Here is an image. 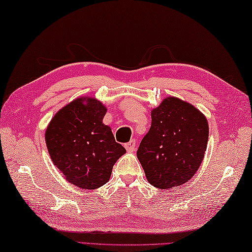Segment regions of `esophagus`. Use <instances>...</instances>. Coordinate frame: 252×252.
Masks as SVG:
<instances>
[{"instance_id":"1","label":"esophagus","mask_w":252,"mask_h":252,"mask_svg":"<svg viewBox=\"0 0 252 252\" xmlns=\"http://www.w3.org/2000/svg\"><path fill=\"white\" fill-rule=\"evenodd\" d=\"M125 148H126V151L129 152V153L135 152L136 151V142H135V140L131 139L130 142L125 144Z\"/></svg>"}]
</instances>
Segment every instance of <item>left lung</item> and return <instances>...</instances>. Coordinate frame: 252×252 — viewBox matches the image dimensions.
Listing matches in <instances>:
<instances>
[{"instance_id":"left-lung-1","label":"left lung","mask_w":252,"mask_h":252,"mask_svg":"<svg viewBox=\"0 0 252 252\" xmlns=\"http://www.w3.org/2000/svg\"><path fill=\"white\" fill-rule=\"evenodd\" d=\"M209 137L208 122L195 106L167 97L152 110V126L137 151L148 183L169 189L199 169Z\"/></svg>"}]
</instances>
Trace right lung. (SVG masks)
I'll use <instances>...</instances> for the list:
<instances>
[{
  "instance_id": "add662e5",
  "label": "right lung",
  "mask_w": 252,
  "mask_h": 252,
  "mask_svg": "<svg viewBox=\"0 0 252 252\" xmlns=\"http://www.w3.org/2000/svg\"><path fill=\"white\" fill-rule=\"evenodd\" d=\"M106 107L79 97L55 114L45 131L51 159L70 184L96 189L108 182L115 162L126 153L103 124Z\"/></svg>"
}]
</instances>
